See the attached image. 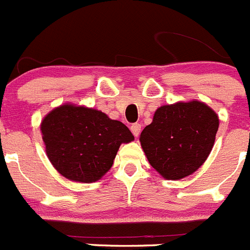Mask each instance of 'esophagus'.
<instances>
[{"label": "esophagus", "mask_w": 250, "mask_h": 250, "mask_svg": "<svg viewBox=\"0 0 250 250\" xmlns=\"http://www.w3.org/2000/svg\"><path fill=\"white\" fill-rule=\"evenodd\" d=\"M130 129H131V132L134 134V136H139V134L141 131V125L140 124H132Z\"/></svg>", "instance_id": "1"}]
</instances>
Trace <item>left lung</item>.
Listing matches in <instances>:
<instances>
[{"instance_id": "left-lung-1", "label": "left lung", "mask_w": 250, "mask_h": 250, "mask_svg": "<svg viewBox=\"0 0 250 250\" xmlns=\"http://www.w3.org/2000/svg\"><path fill=\"white\" fill-rule=\"evenodd\" d=\"M219 118L203 101H179L158 107L140 144L154 169L167 180H180L199 169L214 146Z\"/></svg>"}]
</instances>
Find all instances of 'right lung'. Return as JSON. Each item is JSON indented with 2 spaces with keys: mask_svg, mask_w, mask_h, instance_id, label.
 I'll list each match as a JSON object with an SVG mask.
<instances>
[{
  "mask_svg": "<svg viewBox=\"0 0 250 250\" xmlns=\"http://www.w3.org/2000/svg\"><path fill=\"white\" fill-rule=\"evenodd\" d=\"M40 127L52 167L63 178L77 183L100 180L111 169L120 145L134 140L121 121L71 103L51 110Z\"/></svg>",
  "mask_w": 250,
  "mask_h": 250,
  "instance_id": "right-lung-1",
  "label": "right lung"
}]
</instances>
